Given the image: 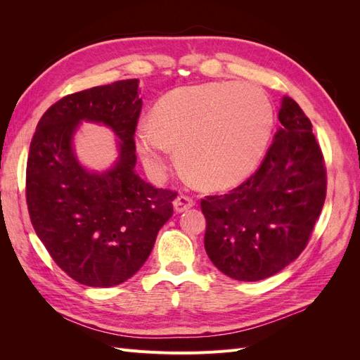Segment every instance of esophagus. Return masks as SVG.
<instances>
[{
	"instance_id": "1",
	"label": "esophagus",
	"mask_w": 360,
	"mask_h": 360,
	"mask_svg": "<svg viewBox=\"0 0 360 360\" xmlns=\"http://www.w3.org/2000/svg\"><path fill=\"white\" fill-rule=\"evenodd\" d=\"M174 210H176L177 213H181L184 210H189L191 207L195 204V201L189 197V195H184V193H180L179 197L174 200Z\"/></svg>"
}]
</instances>
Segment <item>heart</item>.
<instances>
[{"label": "heart", "instance_id": "heart-1", "mask_svg": "<svg viewBox=\"0 0 360 360\" xmlns=\"http://www.w3.org/2000/svg\"><path fill=\"white\" fill-rule=\"evenodd\" d=\"M150 122L139 124L136 147L151 176H165L169 146L198 186L226 191L252 176L263 160L274 110L257 86L209 82L163 94Z\"/></svg>", "mask_w": 360, "mask_h": 360}]
</instances>
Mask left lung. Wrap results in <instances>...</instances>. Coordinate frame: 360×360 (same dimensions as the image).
I'll list each match as a JSON object with an SVG mask.
<instances>
[{
	"label": "left lung",
	"instance_id": "obj_1",
	"mask_svg": "<svg viewBox=\"0 0 360 360\" xmlns=\"http://www.w3.org/2000/svg\"><path fill=\"white\" fill-rule=\"evenodd\" d=\"M267 155L240 186L201 200L204 248L222 274L254 282L274 276L307 248L326 200V167L312 124L291 97Z\"/></svg>",
	"mask_w": 360,
	"mask_h": 360
}]
</instances>
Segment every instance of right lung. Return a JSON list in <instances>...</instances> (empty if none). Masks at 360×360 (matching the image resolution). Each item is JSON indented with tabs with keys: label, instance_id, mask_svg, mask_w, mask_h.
<instances>
[{
	"label": "right lung",
	"instance_id": "add662e5",
	"mask_svg": "<svg viewBox=\"0 0 360 360\" xmlns=\"http://www.w3.org/2000/svg\"><path fill=\"white\" fill-rule=\"evenodd\" d=\"M138 79L73 93L41 115L27 162L31 224L57 266L89 287H114L143 267L172 216L177 192L156 189L135 172V130L143 99ZM81 121L111 127L120 155L115 167L85 170L71 139Z\"/></svg>",
	"mask_w": 360,
	"mask_h": 360
}]
</instances>
